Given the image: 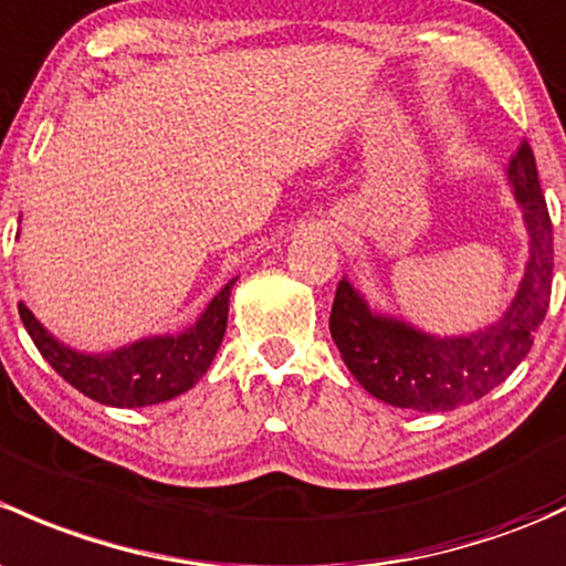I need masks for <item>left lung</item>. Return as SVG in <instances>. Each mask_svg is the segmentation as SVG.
I'll use <instances>...</instances> for the list:
<instances>
[{
  "label": "left lung",
  "mask_w": 566,
  "mask_h": 566,
  "mask_svg": "<svg viewBox=\"0 0 566 566\" xmlns=\"http://www.w3.org/2000/svg\"><path fill=\"white\" fill-rule=\"evenodd\" d=\"M507 174L532 235V258L513 306L496 325L472 336L433 338L377 317L349 282H338L331 336L353 377L379 401L418 412H448L502 385L532 349L551 303L553 224L526 140L510 159Z\"/></svg>",
  "instance_id": "8db88e82"
}]
</instances>
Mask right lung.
<instances>
[{"label": "right lung", "mask_w": 566, "mask_h": 566, "mask_svg": "<svg viewBox=\"0 0 566 566\" xmlns=\"http://www.w3.org/2000/svg\"><path fill=\"white\" fill-rule=\"evenodd\" d=\"M230 287L233 282L224 284L195 328L181 336L146 338L111 355L73 353L59 344L23 303H18V314L40 355L83 396L108 407H151L181 396L208 371L228 328Z\"/></svg>", "instance_id": "right-lung-1"}]
</instances>
